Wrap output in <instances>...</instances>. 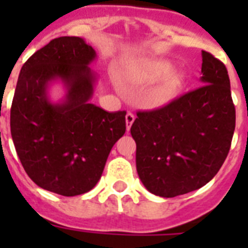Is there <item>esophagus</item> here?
Masks as SVG:
<instances>
[{"mask_svg": "<svg viewBox=\"0 0 248 248\" xmlns=\"http://www.w3.org/2000/svg\"><path fill=\"white\" fill-rule=\"evenodd\" d=\"M134 121H135V114L131 112H128L127 114H126V128H127V130L131 128Z\"/></svg>", "mask_w": 248, "mask_h": 248, "instance_id": "obj_1", "label": "esophagus"}]
</instances>
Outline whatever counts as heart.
<instances>
[{"instance_id":"obj_1","label":"heart","mask_w":248,"mask_h":248,"mask_svg":"<svg viewBox=\"0 0 248 248\" xmlns=\"http://www.w3.org/2000/svg\"><path fill=\"white\" fill-rule=\"evenodd\" d=\"M173 65L170 62H152L141 68V77L147 81H157L163 78L149 93L148 100L153 105H163L172 100L180 90L183 76L180 73H171Z\"/></svg>"}]
</instances>
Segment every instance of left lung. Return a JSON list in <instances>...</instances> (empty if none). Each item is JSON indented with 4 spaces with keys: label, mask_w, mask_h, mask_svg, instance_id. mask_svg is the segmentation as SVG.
I'll return each mask as SVG.
<instances>
[{
    "label": "left lung",
    "mask_w": 248,
    "mask_h": 248,
    "mask_svg": "<svg viewBox=\"0 0 248 248\" xmlns=\"http://www.w3.org/2000/svg\"><path fill=\"white\" fill-rule=\"evenodd\" d=\"M202 86L165 107L139 110L131 126L144 186L171 198L206 185L223 166L235 128L231 81L223 62L202 51Z\"/></svg>",
    "instance_id": "8db88e82"
}]
</instances>
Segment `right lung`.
<instances>
[{
  "mask_svg": "<svg viewBox=\"0 0 248 248\" xmlns=\"http://www.w3.org/2000/svg\"><path fill=\"white\" fill-rule=\"evenodd\" d=\"M95 50L79 37H59L21 68L10 110L17 157L38 186L60 196L89 192L100 179L110 149L126 131V112L90 103L96 75ZM67 87L63 103L47 97L48 82Z\"/></svg>",
  "mask_w": 248,
  "mask_h": 248,
  "instance_id": "1",
  "label": "right lung"
}]
</instances>
